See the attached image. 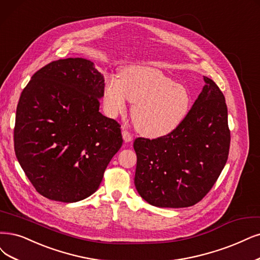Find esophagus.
<instances>
[{"instance_id": "1", "label": "esophagus", "mask_w": 260, "mask_h": 260, "mask_svg": "<svg viewBox=\"0 0 260 260\" xmlns=\"http://www.w3.org/2000/svg\"><path fill=\"white\" fill-rule=\"evenodd\" d=\"M122 137H123V140L125 142H131L133 140V137H132L131 134L127 131H125V129L122 131Z\"/></svg>"}]
</instances>
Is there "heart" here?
<instances>
[{"mask_svg":"<svg viewBox=\"0 0 260 260\" xmlns=\"http://www.w3.org/2000/svg\"><path fill=\"white\" fill-rule=\"evenodd\" d=\"M133 104L132 119L143 136L158 138L175 131L186 117L191 98L186 86L150 66L128 67L120 81L106 80L103 89L105 111L111 118Z\"/></svg>","mask_w":260,"mask_h":260,"instance_id":"heart-1","label":"heart"}]
</instances>
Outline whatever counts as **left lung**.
Wrapping results in <instances>:
<instances>
[{"mask_svg":"<svg viewBox=\"0 0 260 260\" xmlns=\"http://www.w3.org/2000/svg\"><path fill=\"white\" fill-rule=\"evenodd\" d=\"M206 84L179 126L157 139L137 138L135 186L141 198L159 208L197 204L225 167L230 146L225 98L216 83Z\"/></svg>","mask_w":260,"mask_h":260,"instance_id":"obj_1","label":"left lung"}]
</instances>
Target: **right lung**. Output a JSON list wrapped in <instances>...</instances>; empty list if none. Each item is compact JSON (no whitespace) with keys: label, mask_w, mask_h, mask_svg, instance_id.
Wrapping results in <instances>:
<instances>
[{"label":"right lung","mask_w":260,"mask_h":260,"mask_svg":"<svg viewBox=\"0 0 260 260\" xmlns=\"http://www.w3.org/2000/svg\"><path fill=\"white\" fill-rule=\"evenodd\" d=\"M104 76L82 57L36 72L16 112L15 153L44 197L76 203L98 190L122 146L120 125L100 112Z\"/></svg>","instance_id":"obj_1"}]
</instances>
